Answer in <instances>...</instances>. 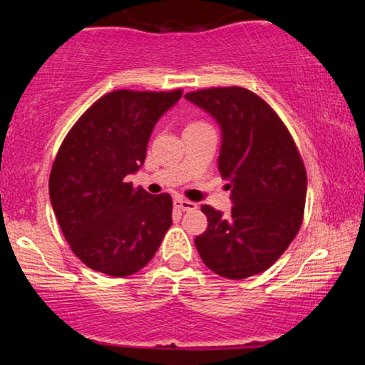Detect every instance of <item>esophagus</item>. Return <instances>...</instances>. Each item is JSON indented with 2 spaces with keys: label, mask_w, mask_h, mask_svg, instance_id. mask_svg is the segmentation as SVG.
Returning a JSON list of instances; mask_svg holds the SVG:
<instances>
[{
  "label": "esophagus",
  "mask_w": 365,
  "mask_h": 365,
  "mask_svg": "<svg viewBox=\"0 0 365 365\" xmlns=\"http://www.w3.org/2000/svg\"><path fill=\"white\" fill-rule=\"evenodd\" d=\"M174 206H176L178 209H181V211H196L197 209L196 202L187 201V199H182V197L174 199Z\"/></svg>",
  "instance_id": "1"
}]
</instances>
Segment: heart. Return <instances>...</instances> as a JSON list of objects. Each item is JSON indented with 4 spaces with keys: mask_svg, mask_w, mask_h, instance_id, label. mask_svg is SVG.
<instances>
[{
    "mask_svg": "<svg viewBox=\"0 0 365 365\" xmlns=\"http://www.w3.org/2000/svg\"><path fill=\"white\" fill-rule=\"evenodd\" d=\"M192 124H197V123H192Z\"/></svg>",
    "mask_w": 365,
    "mask_h": 365,
    "instance_id": "obj_1",
    "label": "heart"
}]
</instances>
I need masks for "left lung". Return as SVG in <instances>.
Returning <instances> with one entry per match:
<instances>
[{
	"mask_svg": "<svg viewBox=\"0 0 365 365\" xmlns=\"http://www.w3.org/2000/svg\"><path fill=\"white\" fill-rule=\"evenodd\" d=\"M186 99L216 119L222 131L219 173L227 179L231 216L204 204L207 229L196 249L212 272L246 279L272 266L297 236L307 174L277 113L246 88H207Z\"/></svg>",
	"mask_w": 365,
	"mask_h": 365,
	"instance_id": "obj_1",
	"label": "left lung"
}]
</instances>
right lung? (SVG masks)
I'll return each instance as SVG.
<instances>
[{
    "label": "right lung",
    "instance_id": "right-lung-1",
    "mask_svg": "<svg viewBox=\"0 0 365 365\" xmlns=\"http://www.w3.org/2000/svg\"><path fill=\"white\" fill-rule=\"evenodd\" d=\"M174 91L118 89L74 123L49 174V199L71 251L96 272L131 276L151 261L173 224V199L128 182L146 159L158 119Z\"/></svg>",
    "mask_w": 365,
    "mask_h": 365
}]
</instances>
